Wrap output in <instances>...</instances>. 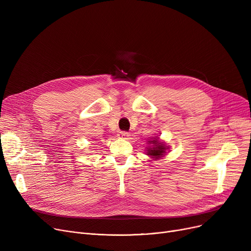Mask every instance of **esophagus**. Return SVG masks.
Returning a JSON list of instances; mask_svg holds the SVG:
<instances>
[{"instance_id":"obj_1","label":"esophagus","mask_w":251,"mask_h":251,"mask_svg":"<svg viewBox=\"0 0 251 251\" xmlns=\"http://www.w3.org/2000/svg\"><path fill=\"white\" fill-rule=\"evenodd\" d=\"M118 136L120 137V138H127L130 135H129L128 132H126V131H120V132L118 133Z\"/></svg>"}]
</instances>
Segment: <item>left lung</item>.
<instances>
[{
  "mask_svg": "<svg viewBox=\"0 0 251 251\" xmlns=\"http://www.w3.org/2000/svg\"><path fill=\"white\" fill-rule=\"evenodd\" d=\"M150 143L152 144V148H149L148 151V154L151 155L153 159H159V157L163 156V154L165 153L166 148L163 143H160L157 141V139L154 140H151L149 141Z\"/></svg>",
  "mask_w": 251,
  "mask_h": 251,
  "instance_id": "1",
  "label": "left lung"
}]
</instances>
